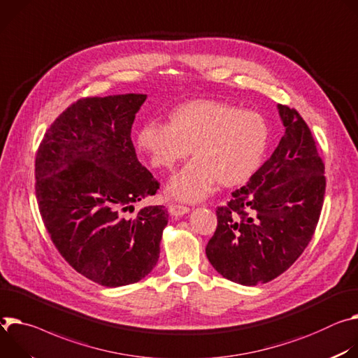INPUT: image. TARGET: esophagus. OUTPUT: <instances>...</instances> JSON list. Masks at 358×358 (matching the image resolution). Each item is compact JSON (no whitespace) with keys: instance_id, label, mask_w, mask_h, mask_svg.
Segmentation results:
<instances>
[{"instance_id":"34e87169","label":"esophagus","mask_w":358,"mask_h":358,"mask_svg":"<svg viewBox=\"0 0 358 358\" xmlns=\"http://www.w3.org/2000/svg\"><path fill=\"white\" fill-rule=\"evenodd\" d=\"M189 212V208H186V206H183V205H175V203H171L169 205V213L172 215V216H183V215H186Z\"/></svg>"}]
</instances>
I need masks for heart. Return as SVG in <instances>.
I'll return each mask as SVG.
<instances>
[{
  "mask_svg": "<svg viewBox=\"0 0 358 358\" xmlns=\"http://www.w3.org/2000/svg\"><path fill=\"white\" fill-rule=\"evenodd\" d=\"M268 142L263 116L227 103L196 99L171 113V125L146 122L138 145L157 169H173L193 152L194 159L168 183L171 197L197 202L206 197L216 180L223 186L246 182L260 166Z\"/></svg>",
  "mask_w": 358,
  "mask_h": 358,
  "instance_id": "1",
  "label": "heart"
}]
</instances>
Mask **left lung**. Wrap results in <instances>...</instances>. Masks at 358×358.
<instances>
[{
    "instance_id": "1",
    "label": "left lung",
    "mask_w": 358,
    "mask_h": 358,
    "mask_svg": "<svg viewBox=\"0 0 358 358\" xmlns=\"http://www.w3.org/2000/svg\"><path fill=\"white\" fill-rule=\"evenodd\" d=\"M277 109L286 128L279 146L217 208V227L206 246L216 271L243 286L275 279L300 257L324 201V164L310 128L296 109Z\"/></svg>"
}]
</instances>
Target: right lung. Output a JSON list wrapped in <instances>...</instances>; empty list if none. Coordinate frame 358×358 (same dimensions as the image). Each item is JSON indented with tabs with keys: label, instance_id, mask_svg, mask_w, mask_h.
Segmentation results:
<instances>
[{
	"label": "right lung",
	"instance_id": "add662e5",
	"mask_svg": "<svg viewBox=\"0 0 358 358\" xmlns=\"http://www.w3.org/2000/svg\"><path fill=\"white\" fill-rule=\"evenodd\" d=\"M143 94L84 98L45 132L35 157V193L61 256L87 279L121 287L148 275L159 259L165 206L134 203L159 182L138 161L131 139Z\"/></svg>",
	"mask_w": 358,
	"mask_h": 358
}]
</instances>
